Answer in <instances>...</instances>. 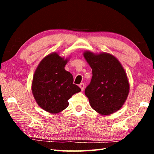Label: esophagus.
Here are the masks:
<instances>
[{
	"label": "esophagus",
	"instance_id": "1",
	"mask_svg": "<svg viewBox=\"0 0 154 154\" xmlns=\"http://www.w3.org/2000/svg\"><path fill=\"white\" fill-rule=\"evenodd\" d=\"M79 88H81V90H82V91H83V90H84V88H85V85H84V83H81V84H79Z\"/></svg>",
	"mask_w": 154,
	"mask_h": 154
}]
</instances>
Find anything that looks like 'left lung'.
I'll use <instances>...</instances> for the list:
<instances>
[{
	"label": "left lung",
	"instance_id": "1",
	"mask_svg": "<svg viewBox=\"0 0 154 154\" xmlns=\"http://www.w3.org/2000/svg\"><path fill=\"white\" fill-rule=\"evenodd\" d=\"M83 56L92 69V80L85 90L92 108L103 116L118 111L130 90L124 67L116 57L105 52L85 51Z\"/></svg>",
	"mask_w": 154,
	"mask_h": 154
}]
</instances>
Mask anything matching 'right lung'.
I'll use <instances>...</instances> for the list:
<instances>
[{
  "mask_svg": "<svg viewBox=\"0 0 154 154\" xmlns=\"http://www.w3.org/2000/svg\"><path fill=\"white\" fill-rule=\"evenodd\" d=\"M69 60L53 52L40 62L34 73L33 96L38 105L48 113L56 114L64 110L69 106L68 100L81 91L73 84L72 74L64 69Z\"/></svg>",
  "mask_w": 154,
  "mask_h": 154,
  "instance_id": "obj_1",
  "label": "right lung"
}]
</instances>
